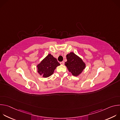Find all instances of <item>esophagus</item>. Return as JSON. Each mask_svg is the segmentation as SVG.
I'll list each match as a JSON object with an SVG mask.
<instances>
[{
  "label": "esophagus",
  "instance_id": "34e87169",
  "mask_svg": "<svg viewBox=\"0 0 120 120\" xmlns=\"http://www.w3.org/2000/svg\"><path fill=\"white\" fill-rule=\"evenodd\" d=\"M64 61H62V62H61L60 63V64H61V65H64Z\"/></svg>",
  "mask_w": 120,
  "mask_h": 120
}]
</instances>
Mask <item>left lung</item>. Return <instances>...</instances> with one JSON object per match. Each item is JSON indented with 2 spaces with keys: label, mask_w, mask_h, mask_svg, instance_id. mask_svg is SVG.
<instances>
[{
  "label": "left lung",
  "mask_w": 120,
  "mask_h": 120,
  "mask_svg": "<svg viewBox=\"0 0 120 120\" xmlns=\"http://www.w3.org/2000/svg\"><path fill=\"white\" fill-rule=\"evenodd\" d=\"M67 61L65 65L72 75L78 76L82 72L85 67V64L82 60L73 52H71L66 55Z\"/></svg>",
  "instance_id": "8db88e82"
}]
</instances>
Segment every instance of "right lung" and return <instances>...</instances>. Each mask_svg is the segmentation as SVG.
<instances>
[{
  "label": "right lung",
  "mask_w": 120,
  "mask_h": 120,
  "mask_svg": "<svg viewBox=\"0 0 120 120\" xmlns=\"http://www.w3.org/2000/svg\"><path fill=\"white\" fill-rule=\"evenodd\" d=\"M60 65L56 58L51 54H48L38 64V72L43 77L46 78L52 75L56 67Z\"/></svg>",
  "instance_id": "right-lung-1"
}]
</instances>
